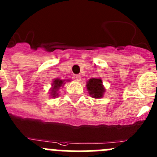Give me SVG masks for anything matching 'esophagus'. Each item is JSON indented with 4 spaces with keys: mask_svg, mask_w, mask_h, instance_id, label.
<instances>
[{
    "mask_svg": "<svg viewBox=\"0 0 157 157\" xmlns=\"http://www.w3.org/2000/svg\"><path fill=\"white\" fill-rule=\"evenodd\" d=\"M75 78H76V80H77V81H80V78H81V77H80V75H76L75 76Z\"/></svg>",
    "mask_w": 157,
    "mask_h": 157,
    "instance_id": "34e87169",
    "label": "esophagus"
}]
</instances>
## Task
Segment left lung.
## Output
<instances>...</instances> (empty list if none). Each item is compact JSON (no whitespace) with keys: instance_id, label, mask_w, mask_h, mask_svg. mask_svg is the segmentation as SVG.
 Here are the masks:
<instances>
[{"instance_id":"8db88e82","label":"left lung","mask_w":157,"mask_h":157,"mask_svg":"<svg viewBox=\"0 0 157 157\" xmlns=\"http://www.w3.org/2000/svg\"><path fill=\"white\" fill-rule=\"evenodd\" d=\"M87 88L89 94L94 98H101L105 90L101 78L90 79L87 82Z\"/></svg>"}]
</instances>
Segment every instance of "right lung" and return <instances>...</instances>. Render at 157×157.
<instances>
[{
	"label": "right lung",
	"mask_w": 157,
	"mask_h": 157,
	"mask_svg": "<svg viewBox=\"0 0 157 157\" xmlns=\"http://www.w3.org/2000/svg\"><path fill=\"white\" fill-rule=\"evenodd\" d=\"M64 81L65 80H60V79H54V80L52 81V88H51V90H50V94H51V96H52V98H56V97L58 96V93H57V91H58V90L59 88H60L62 86H63V84L65 83H64Z\"/></svg>",
	"instance_id": "obj_1"
}]
</instances>
